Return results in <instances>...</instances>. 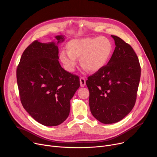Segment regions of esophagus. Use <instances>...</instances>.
<instances>
[{
	"instance_id": "34e87169",
	"label": "esophagus",
	"mask_w": 157,
	"mask_h": 157,
	"mask_svg": "<svg viewBox=\"0 0 157 157\" xmlns=\"http://www.w3.org/2000/svg\"><path fill=\"white\" fill-rule=\"evenodd\" d=\"M80 86H82V87H83V86H85V83H86L85 79L83 77H81L80 78Z\"/></svg>"
}]
</instances>
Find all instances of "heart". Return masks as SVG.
<instances>
[{
    "label": "heart",
    "instance_id": "b5f03b06",
    "mask_svg": "<svg viewBox=\"0 0 157 157\" xmlns=\"http://www.w3.org/2000/svg\"><path fill=\"white\" fill-rule=\"evenodd\" d=\"M67 51H62L60 59L65 68L73 72L77 65L78 59L84 68L91 72H97L109 61L113 45L105 37H86L70 40L67 44Z\"/></svg>",
    "mask_w": 157,
    "mask_h": 157
}]
</instances>
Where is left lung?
Masks as SVG:
<instances>
[{
  "mask_svg": "<svg viewBox=\"0 0 157 157\" xmlns=\"http://www.w3.org/2000/svg\"><path fill=\"white\" fill-rule=\"evenodd\" d=\"M111 36L116 45L111 59L86 81L91 113L105 124L118 122L132 111L141 74L133 48L120 37Z\"/></svg>",
  "mask_w": 157,
  "mask_h": 157,
  "instance_id": "1",
  "label": "left lung"
}]
</instances>
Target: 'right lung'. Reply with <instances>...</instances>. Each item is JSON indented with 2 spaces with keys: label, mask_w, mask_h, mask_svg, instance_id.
<instances>
[{
  "label": "right lung",
  "mask_w": 157,
  "mask_h": 157,
  "mask_svg": "<svg viewBox=\"0 0 157 157\" xmlns=\"http://www.w3.org/2000/svg\"><path fill=\"white\" fill-rule=\"evenodd\" d=\"M33 42L23 52L17 68V81L24 109L39 123L57 126L67 118L71 100L80 86L77 75L67 72L59 62L58 44Z\"/></svg>",
  "instance_id": "add662e5"
}]
</instances>
